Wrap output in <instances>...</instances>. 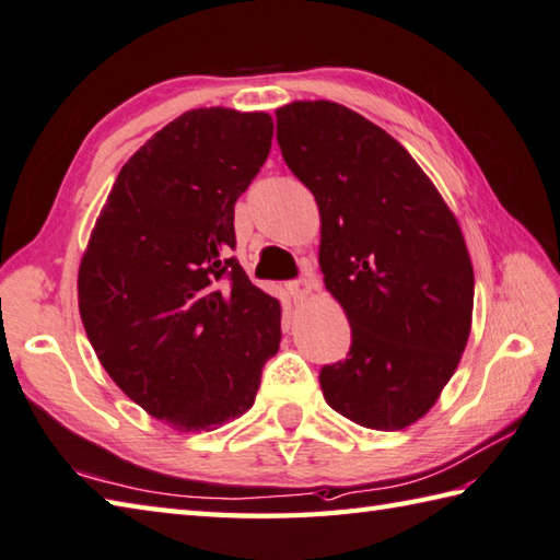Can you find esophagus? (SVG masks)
<instances>
[{"mask_svg": "<svg viewBox=\"0 0 560 560\" xmlns=\"http://www.w3.org/2000/svg\"><path fill=\"white\" fill-rule=\"evenodd\" d=\"M291 295H293V301L295 303H303V301H308L311 299V295L315 293V289H317V283H315V279L311 277V273H308V277H305V279H299V281H293L291 283Z\"/></svg>", "mask_w": 560, "mask_h": 560, "instance_id": "esophagus-1", "label": "esophagus"}]
</instances>
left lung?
<instances>
[{
  "label": "left lung",
  "mask_w": 560,
  "mask_h": 560,
  "mask_svg": "<svg viewBox=\"0 0 560 560\" xmlns=\"http://www.w3.org/2000/svg\"><path fill=\"white\" fill-rule=\"evenodd\" d=\"M277 140L315 196L325 289L352 325L347 359L320 371L323 396L369 430H405L440 400L470 335L462 225L410 152L352 108L291 102Z\"/></svg>",
  "instance_id": "obj_1"
}]
</instances>
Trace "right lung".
<instances>
[{"instance_id":"right-lung-1","label":"right lung","mask_w":560,"mask_h":560,"mask_svg":"<svg viewBox=\"0 0 560 560\" xmlns=\"http://www.w3.org/2000/svg\"><path fill=\"white\" fill-rule=\"evenodd\" d=\"M271 138L265 112L174 118L120 167L80 261L77 301L98 361L177 432L247 412L281 342L279 301L228 257L235 201Z\"/></svg>"}]
</instances>
